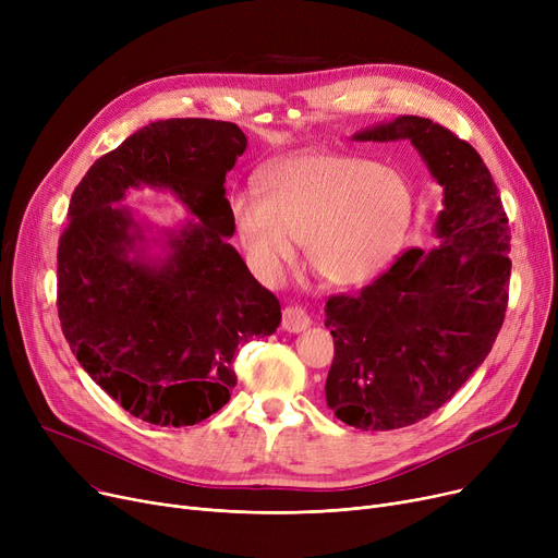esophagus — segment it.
I'll use <instances>...</instances> for the list:
<instances>
[{
	"mask_svg": "<svg viewBox=\"0 0 558 558\" xmlns=\"http://www.w3.org/2000/svg\"><path fill=\"white\" fill-rule=\"evenodd\" d=\"M310 316L303 307L299 305H289L282 310V330L287 332H303L310 328Z\"/></svg>",
	"mask_w": 558,
	"mask_h": 558,
	"instance_id": "esophagus-1",
	"label": "esophagus"
}]
</instances>
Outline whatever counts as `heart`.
<instances>
[{"label": "heart", "instance_id": "b5f03b06", "mask_svg": "<svg viewBox=\"0 0 558 558\" xmlns=\"http://www.w3.org/2000/svg\"><path fill=\"white\" fill-rule=\"evenodd\" d=\"M414 194L398 169L307 151L274 162L262 196H230V215L255 274L276 282L305 242L312 269L355 287L383 274L402 248Z\"/></svg>", "mask_w": 558, "mask_h": 558}]
</instances>
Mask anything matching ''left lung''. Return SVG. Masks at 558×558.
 I'll use <instances>...</instances> for the list:
<instances>
[{"label":"left lung","instance_id":"left-lung-1","mask_svg":"<svg viewBox=\"0 0 558 558\" xmlns=\"http://www.w3.org/2000/svg\"><path fill=\"white\" fill-rule=\"evenodd\" d=\"M353 140H409L444 187L438 246L409 248L360 294L326 303L328 407L350 427L387 432L436 412L490 353L509 301L511 230L488 167L441 124L402 114Z\"/></svg>","mask_w":558,"mask_h":558}]
</instances>
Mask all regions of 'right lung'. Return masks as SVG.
Listing matches in <instances>:
<instances>
[{
    "instance_id": "obj_1",
    "label": "right lung",
    "mask_w": 558,
    "mask_h": 558,
    "mask_svg": "<svg viewBox=\"0 0 558 558\" xmlns=\"http://www.w3.org/2000/svg\"><path fill=\"white\" fill-rule=\"evenodd\" d=\"M246 151L238 124L160 120L101 156L72 194L58 244V318L83 371L129 414L196 425L230 400L238 345L280 326V303L228 244L226 173ZM169 189L193 219L149 239L119 203ZM154 243L160 256L148 253Z\"/></svg>"
}]
</instances>
